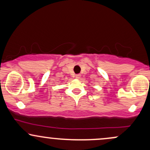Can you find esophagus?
<instances>
[{"label":"esophagus","mask_w":150,"mask_h":150,"mask_svg":"<svg viewBox=\"0 0 150 150\" xmlns=\"http://www.w3.org/2000/svg\"><path fill=\"white\" fill-rule=\"evenodd\" d=\"M80 76H81V75H80V74H77V75H75V77H76L77 79H80Z\"/></svg>","instance_id":"esophagus-1"}]
</instances>
